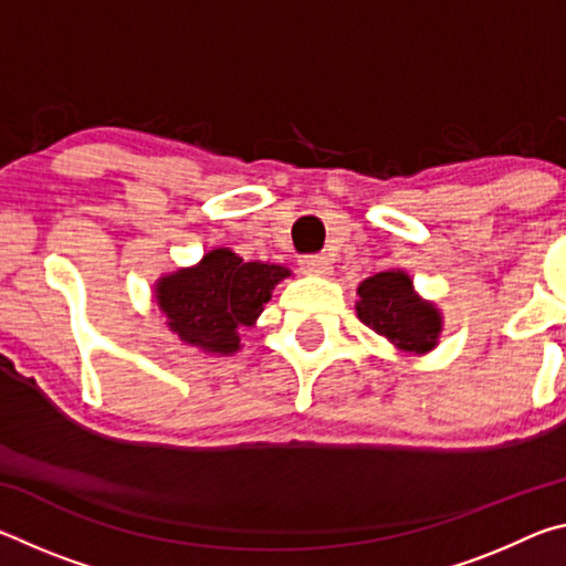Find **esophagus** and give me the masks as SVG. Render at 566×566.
Here are the masks:
<instances>
[{
	"instance_id": "34e87169",
	"label": "esophagus",
	"mask_w": 566,
	"mask_h": 566,
	"mask_svg": "<svg viewBox=\"0 0 566 566\" xmlns=\"http://www.w3.org/2000/svg\"><path fill=\"white\" fill-rule=\"evenodd\" d=\"M300 264H302V272H306V274L324 276V274L332 272L329 260H327V256H322V254H306V256H302Z\"/></svg>"
}]
</instances>
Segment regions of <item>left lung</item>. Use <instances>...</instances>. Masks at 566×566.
Returning a JSON list of instances; mask_svg holds the SVG:
<instances>
[{
    "label": "left lung",
    "mask_w": 566,
    "mask_h": 566,
    "mask_svg": "<svg viewBox=\"0 0 566 566\" xmlns=\"http://www.w3.org/2000/svg\"><path fill=\"white\" fill-rule=\"evenodd\" d=\"M359 319L405 352H427L442 332V317L411 290L405 272H379L359 284Z\"/></svg>",
    "instance_id": "1"
}]
</instances>
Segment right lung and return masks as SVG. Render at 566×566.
Returning a JSON list of instances; mask_svg holds the SVG:
<instances>
[{"mask_svg": "<svg viewBox=\"0 0 566 566\" xmlns=\"http://www.w3.org/2000/svg\"><path fill=\"white\" fill-rule=\"evenodd\" d=\"M284 276L290 270L280 264L244 262L229 249H214L195 270L165 276L157 284V302L181 342L229 354L239 349L237 329L260 317Z\"/></svg>", "mask_w": 566, "mask_h": 566, "instance_id": "obj_1", "label": "right lung"}]
</instances>
